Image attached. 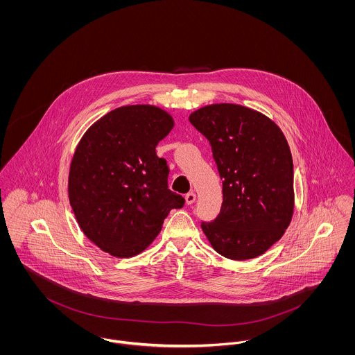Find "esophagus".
<instances>
[{"label":"esophagus","mask_w":355,"mask_h":355,"mask_svg":"<svg viewBox=\"0 0 355 355\" xmlns=\"http://www.w3.org/2000/svg\"><path fill=\"white\" fill-rule=\"evenodd\" d=\"M185 200H187V204L191 205L194 201H196V193L194 191H189L187 196H185Z\"/></svg>","instance_id":"esophagus-1"}]
</instances>
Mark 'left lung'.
Wrapping results in <instances>:
<instances>
[{
  "instance_id": "obj_1",
  "label": "left lung",
  "mask_w": 355,
  "mask_h": 355,
  "mask_svg": "<svg viewBox=\"0 0 355 355\" xmlns=\"http://www.w3.org/2000/svg\"><path fill=\"white\" fill-rule=\"evenodd\" d=\"M193 127L208 139L223 180L218 218L201 228L220 255L245 261L281 239L293 216V159L279 127L236 104L193 112Z\"/></svg>"
}]
</instances>
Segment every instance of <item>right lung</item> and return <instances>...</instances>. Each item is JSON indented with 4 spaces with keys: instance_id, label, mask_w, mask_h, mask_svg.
I'll return each mask as SVG.
<instances>
[{
    "instance_id": "obj_1",
    "label": "right lung",
    "mask_w": 355,
    "mask_h": 355,
    "mask_svg": "<svg viewBox=\"0 0 355 355\" xmlns=\"http://www.w3.org/2000/svg\"><path fill=\"white\" fill-rule=\"evenodd\" d=\"M173 127V117L158 107L127 105L97 120L76 148L70 205L83 234L113 257L146 250L168 212L185 204L168 189V166L155 151Z\"/></svg>"
}]
</instances>
